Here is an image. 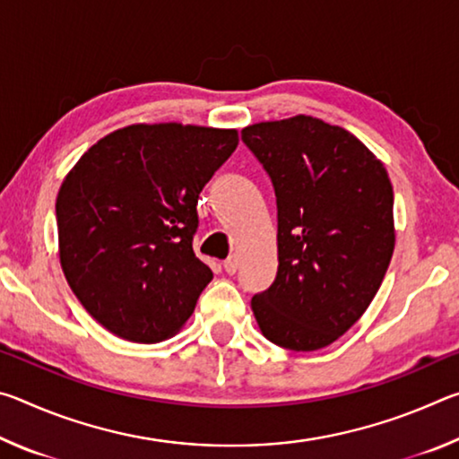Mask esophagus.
Masks as SVG:
<instances>
[{
	"mask_svg": "<svg viewBox=\"0 0 459 459\" xmlns=\"http://www.w3.org/2000/svg\"><path fill=\"white\" fill-rule=\"evenodd\" d=\"M222 267H224V271H227L229 275H235L237 269H238V261H237L235 255H232V257H229L227 261H224Z\"/></svg>",
	"mask_w": 459,
	"mask_h": 459,
	"instance_id": "34e87169",
	"label": "esophagus"
}]
</instances>
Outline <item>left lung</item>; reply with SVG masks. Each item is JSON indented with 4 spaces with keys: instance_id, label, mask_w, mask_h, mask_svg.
Returning a JSON list of instances; mask_svg holds the SVG:
<instances>
[{
    "instance_id": "8db88e82",
    "label": "left lung",
    "mask_w": 459,
    "mask_h": 459,
    "mask_svg": "<svg viewBox=\"0 0 459 459\" xmlns=\"http://www.w3.org/2000/svg\"><path fill=\"white\" fill-rule=\"evenodd\" d=\"M277 198V275L253 295L263 336L295 352L336 342L367 312L394 248L393 186L352 134L322 119L240 131Z\"/></svg>"
}]
</instances>
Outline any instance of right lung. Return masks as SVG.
<instances>
[{
    "mask_svg": "<svg viewBox=\"0 0 459 459\" xmlns=\"http://www.w3.org/2000/svg\"><path fill=\"white\" fill-rule=\"evenodd\" d=\"M237 145L235 129L129 126L99 139L65 178L60 265L115 336L153 344L192 316L212 279L192 248L198 196Z\"/></svg>",
    "mask_w": 459,
    "mask_h": 459,
    "instance_id": "1",
    "label": "right lung"
}]
</instances>
